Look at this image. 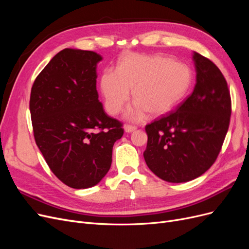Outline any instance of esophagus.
Segmentation results:
<instances>
[{"label": "esophagus", "mask_w": 249, "mask_h": 249, "mask_svg": "<svg viewBox=\"0 0 249 249\" xmlns=\"http://www.w3.org/2000/svg\"><path fill=\"white\" fill-rule=\"evenodd\" d=\"M135 130H137V126L136 125H131V124H125L124 125V131L126 133H132Z\"/></svg>", "instance_id": "esophagus-1"}]
</instances>
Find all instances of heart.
Wrapping results in <instances>:
<instances>
[{
    "label": "heart",
    "mask_w": 249,
    "mask_h": 249,
    "mask_svg": "<svg viewBox=\"0 0 249 249\" xmlns=\"http://www.w3.org/2000/svg\"><path fill=\"white\" fill-rule=\"evenodd\" d=\"M192 83L191 70L186 64L164 55L125 54L119 59L116 71L106 70L101 78L105 106L112 115L122 111L130 99L134 107L126 112L133 120L161 115L183 99Z\"/></svg>",
    "instance_id": "1"
}]
</instances>
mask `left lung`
<instances>
[{"instance_id":"obj_1","label":"left lung","mask_w":249,"mask_h":249,"mask_svg":"<svg viewBox=\"0 0 249 249\" xmlns=\"http://www.w3.org/2000/svg\"><path fill=\"white\" fill-rule=\"evenodd\" d=\"M193 61V92L175 111L145 125L146 165L169 183L189 182L212 166L230 125L231 101L227 80L210 59L196 52Z\"/></svg>"}]
</instances>
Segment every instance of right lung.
<instances>
[{
    "label": "right lung",
    "instance_id": "1",
    "mask_svg": "<svg viewBox=\"0 0 249 249\" xmlns=\"http://www.w3.org/2000/svg\"><path fill=\"white\" fill-rule=\"evenodd\" d=\"M91 51L64 49L35 79L30 95L34 138L52 172L73 189L95 186L107 175L123 124L106 114L96 90Z\"/></svg>",
    "mask_w": 249,
    "mask_h": 249
}]
</instances>
